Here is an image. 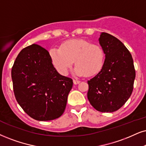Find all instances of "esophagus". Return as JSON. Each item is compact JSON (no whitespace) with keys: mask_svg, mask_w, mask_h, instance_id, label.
<instances>
[{"mask_svg":"<svg viewBox=\"0 0 146 146\" xmlns=\"http://www.w3.org/2000/svg\"><path fill=\"white\" fill-rule=\"evenodd\" d=\"M73 82H74V84H79V83H80V80H75V79H74Z\"/></svg>","mask_w":146,"mask_h":146,"instance_id":"1","label":"esophagus"}]
</instances>
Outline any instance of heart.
<instances>
[{
  "mask_svg": "<svg viewBox=\"0 0 146 146\" xmlns=\"http://www.w3.org/2000/svg\"><path fill=\"white\" fill-rule=\"evenodd\" d=\"M49 55L54 67L64 76L68 74L74 61L77 76H93L102 70L106 59L102 46L83 39L66 41L60 48H51Z\"/></svg>",
  "mask_w": 146,
  "mask_h": 146,
  "instance_id": "b5f03b06",
  "label": "heart"
}]
</instances>
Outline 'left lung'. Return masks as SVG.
Here are the masks:
<instances>
[{"instance_id": "obj_1", "label": "left lung", "mask_w": 146, "mask_h": 146, "mask_svg": "<svg viewBox=\"0 0 146 146\" xmlns=\"http://www.w3.org/2000/svg\"><path fill=\"white\" fill-rule=\"evenodd\" d=\"M99 42L106 54L104 66L88 80L87 98L91 106L102 112L118 110L130 98L135 78L131 54L121 41L102 32Z\"/></svg>"}]
</instances>
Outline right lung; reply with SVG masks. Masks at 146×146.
I'll use <instances>...</instances> for the list:
<instances>
[{"label": "right lung", "mask_w": 146, "mask_h": 146, "mask_svg": "<svg viewBox=\"0 0 146 146\" xmlns=\"http://www.w3.org/2000/svg\"><path fill=\"white\" fill-rule=\"evenodd\" d=\"M11 78L16 100L31 118L47 121L63 114L72 79L57 72L45 48L36 44L23 48L12 67Z\"/></svg>", "instance_id": "right-lung-1"}]
</instances>
